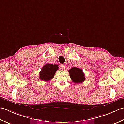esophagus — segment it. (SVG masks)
I'll return each mask as SVG.
<instances>
[{
	"label": "esophagus",
	"instance_id": "1",
	"mask_svg": "<svg viewBox=\"0 0 124 124\" xmlns=\"http://www.w3.org/2000/svg\"><path fill=\"white\" fill-rule=\"evenodd\" d=\"M60 69H61L62 70H64L65 69V65H60Z\"/></svg>",
	"mask_w": 124,
	"mask_h": 124
}]
</instances>
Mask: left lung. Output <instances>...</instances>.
Listing matches in <instances>:
<instances>
[{
	"mask_svg": "<svg viewBox=\"0 0 124 124\" xmlns=\"http://www.w3.org/2000/svg\"><path fill=\"white\" fill-rule=\"evenodd\" d=\"M70 77L72 81L75 83H81L85 80V74L82 70L77 67H72L69 70Z\"/></svg>",
	"mask_w": 124,
	"mask_h": 124,
	"instance_id": "obj_1",
	"label": "left lung"
}]
</instances>
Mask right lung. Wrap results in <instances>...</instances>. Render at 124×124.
I'll list each match as a JSON object with an SVG mask.
<instances>
[{"mask_svg": "<svg viewBox=\"0 0 124 124\" xmlns=\"http://www.w3.org/2000/svg\"><path fill=\"white\" fill-rule=\"evenodd\" d=\"M58 70V66L47 64L42 68L39 73V79L44 81H49L54 76L55 72Z\"/></svg>", "mask_w": 124, "mask_h": 124, "instance_id": "right-lung-1", "label": "right lung"}]
</instances>
